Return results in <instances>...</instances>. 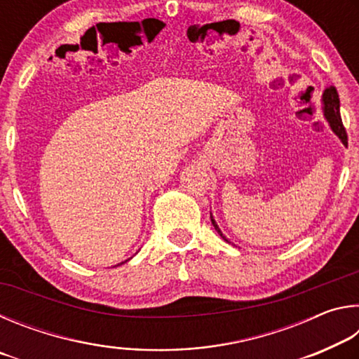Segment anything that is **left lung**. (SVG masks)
I'll use <instances>...</instances> for the list:
<instances>
[{
    "label": "left lung",
    "mask_w": 359,
    "mask_h": 359,
    "mask_svg": "<svg viewBox=\"0 0 359 359\" xmlns=\"http://www.w3.org/2000/svg\"><path fill=\"white\" fill-rule=\"evenodd\" d=\"M321 104H323L325 118L327 120V123H330L331 130L336 133L340 141H342L345 145H347V131H345L344 125H342V118H340V101H339V93H337L336 87H330V88L325 90L323 98H321ZM210 220H212V224H214V226H215L217 233L220 234L222 238L228 242V239L222 234L220 228L217 226V223L214 220V217H212V214H210Z\"/></svg>",
    "instance_id": "left-lung-1"
}]
</instances>
